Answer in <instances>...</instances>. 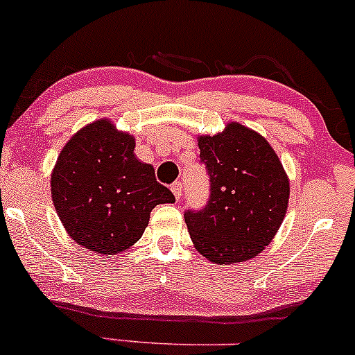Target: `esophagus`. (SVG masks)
Instances as JSON below:
<instances>
[{
	"label": "esophagus",
	"instance_id": "esophagus-1",
	"mask_svg": "<svg viewBox=\"0 0 355 355\" xmlns=\"http://www.w3.org/2000/svg\"><path fill=\"white\" fill-rule=\"evenodd\" d=\"M182 182H175L173 185H172V191H173V195H175V198H177V200H180V197H182Z\"/></svg>",
	"mask_w": 355,
	"mask_h": 355
}]
</instances>
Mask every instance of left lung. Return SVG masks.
Returning <instances> with one entry per match:
<instances>
[{
  "mask_svg": "<svg viewBox=\"0 0 355 355\" xmlns=\"http://www.w3.org/2000/svg\"><path fill=\"white\" fill-rule=\"evenodd\" d=\"M209 170L205 209L187 210L195 248L218 266L245 262L266 248L287 214L291 183L275 150L260 133L229 121L217 135L198 137Z\"/></svg>",
  "mask_w": 355,
  "mask_h": 355,
  "instance_id": "obj_1",
  "label": "left lung"
}]
</instances>
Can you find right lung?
Segmentation results:
<instances>
[{"mask_svg":"<svg viewBox=\"0 0 355 355\" xmlns=\"http://www.w3.org/2000/svg\"><path fill=\"white\" fill-rule=\"evenodd\" d=\"M51 200L64 230L95 254L116 255L140 240L150 211L175 197L135 155V137L108 118L92 121L61 148Z\"/></svg>","mask_w":355,"mask_h":355,"instance_id":"right-lung-1","label":"right lung"}]
</instances>
